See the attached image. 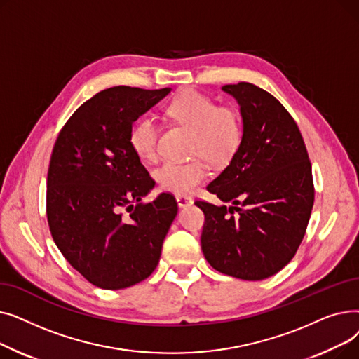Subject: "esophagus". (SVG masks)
Returning <instances> with one entry per match:
<instances>
[{"label": "esophagus", "mask_w": 359, "mask_h": 359, "mask_svg": "<svg viewBox=\"0 0 359 359\" xmlns=\"http://www.w3.org/2000/svg\"><path fill=\"white\" fill-rule=\"evenodd\" d=\"M176 201H177V205L180 206V208H186V206H191L194 203V199L191 196H186V195H177Z\"/></svg>", "instance_id": "34e87169"}]
</instances>
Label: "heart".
<instances>
[{
    "instance_id": "1",
    "label": "heart",
    "mask_w": 359,
    "mask_h": 359,
    "mask_svg": "<svg viewBox=\"0 0 359 359\" xmlns=\"http://www.w3.org/2000/svg\"><path fill=\"white\" fill-rule=\"evenodd\" d=\"M168 115L194 130L192 153L202 154L214 163L227 161L237 151L243 125L238 113L227 106H218L214 99L196 90H184L170 103ZM160 126L153 116L138 118L129 130V144L135 154L148 163L160 156ZM208 168L202 160L165 161L156 170V180L165 192L192 194L205 180Z\"/></svg>"
}]
</instances>
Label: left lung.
Here are the masks:
<instances>
[{
  "label": "left lung",
  "instance_id": "1",
  "mask_svg": "<svg viewBox=\"0 0 359 359\" xmlns=\"http://www.w3.org/2000/svg\"><path fill=\"white\" fill-rule=\"evenodd\" d=\"M221 90L240 106L243 137L230 164L206 186L231 206L195 202L205 214L201 246L218 272L262 280L287 265L306 234L311 163L295 121L272 94L250 83Z\"/></svg>",
  "mask_w": 359,
  "mask_h": 359
}]
</instances>
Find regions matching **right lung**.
I'll use <instances>...</instances> for the list:
<instances>
[{"mask_svg":"<svg viewBox=\"0 0 359 359\" xmlns=\"http://www.w3.org/2000/svg\"><path fill=\"white\" fill-rule=\"evenodd\" d=\"M172 88L118 86L83 103L61 129L48 170L46 214L69 265L103 290H122L158 265L177 202L154 187L129 144V130Z\"/></svg>","mask_w":359,"mask_h":359,"instance_id":"obj_1","label":"right lung"}]
</instances>
